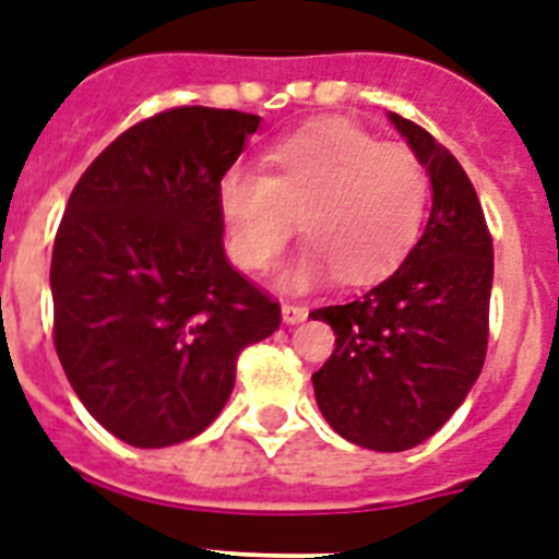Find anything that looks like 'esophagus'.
<instances>
[{"mask_svg": "<svg viewBox=\"0 0 559 559\" xmlns=\"http://www.w3.org/2000/svg\"><path fill=\"white\" fill-rule=\"evenodd\" d=\"M308 319V310L302 308V305H290V302H283V322L285 324H299Z\"/></svg>", "mask_w": 559, "mask_h": 559, "instance_id": "34e87169", "label": "esophagus"}]
</instances>
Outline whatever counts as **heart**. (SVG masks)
<instances>
[{"mask_svg":"<svg viewBox=\"0 0 559 559\" xmlns=\"http://www.w3.org/2000/svg\"><path fill=\"white\" fill-rule=\"evenodd\" d=\"M269 173L231 167L218 206L226 249L246 271H269L302 224L308 249L280 285L290 290L389 274L417 243L426 218L428 176L403 145H383L341 120L310 122L265 153Z\"/></svg>","mask_w":559,"mask_h":559,"instance_id":"b5f03b06","label":"heart"}]
</instances>
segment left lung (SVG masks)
Segmentation results:
<instances>
[{"instance_id": "1", "label": "left lung", "mask_w": 559, "mask_h": 559, "mask_svg": "<svg viewBox=\"0 0 559 559\" xmlns=\"http://www.w3.org/2000/svg\"><path fill=\"white\" fill-rule=\"evenodd\" d=\"M428 179L431 218L403 265L347 305L313 310L335 349L313 392L335 433L397 453L445 426L487 355L492 237L467 173L426 128L389 114Z\"/></svg>"}]
</instances>
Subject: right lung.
I'll use <instances>...</instances> for the list:
<instances>
[{"instance_id":"right-lung-1","label":"right lung","mask_w":559,"mask_h":559,"mask_svg":"<svg viewBox=\"0 0 559 559\" xmlns=\"http://www.w3.org/2000/svg\"><path fill=\"white\" fill-rule=\"evenodd\" d=\"M257 114L181 106L136 122L69 195L52 246L56 353L86 412L133 448L199 437L240 349L280 328L224 251L218 187Z\"/></svg>"}]
</instances>
